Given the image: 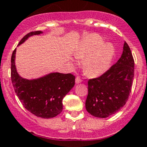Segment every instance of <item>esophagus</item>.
Here are the masks:
<instances>
[{"label": "esophagus", "instance_id": "1", "mask_svg": "<svg viewBox=\"0 0 147 147\" xmlns=\"http://www.w3.org/2000/svg\"><path fill=\"white\" fill-rule=\"evenodd\" d=\"M81 82H82V80L80 77H77L76 79H75V83H76L77 84H78V83H81Z\"/></svg>", "mask_w": 147, "mask_h": 147}]
</instances>
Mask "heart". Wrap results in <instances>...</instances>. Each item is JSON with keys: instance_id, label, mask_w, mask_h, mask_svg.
I'll return each mask as SVG.
<instances>
[{"instance_id": "obj_1", "label": "heart", "mask_w": 147, "mask_h": 147, "mask_svg": "<svg viewBox=\"0 0 147 147\" xmlns=\"http://www.w3.org/2000/svg\"><path fill=\"white\" fill-rule=\"evenodd\" d=\"M77 58L83 59V69L86 75L100 76L109 69L115 55L114 46L103 42L100 35L92 34L85 37L75 52Z\"/></svg>"}]
</instances>
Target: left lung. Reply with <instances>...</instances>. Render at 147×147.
Instances as JSON below:
<instances>
[{
    "mask_svg": "<svg viewBox=\"0 0 147 147\" xmlns=\"http://www.w3.org/2000/svg\"><path fill=\"white\" fill-rule=\"evenodd\" d=\"M134 78V59L125 42L121 56L107 72L88 80L86 111L98 118H106L126 104Z\"/></svg>",
    "mask_w": 147,
    "mask_h": 147,
    "instance_id": "obj_1",
    "label": "left lung"
}]
</instances>
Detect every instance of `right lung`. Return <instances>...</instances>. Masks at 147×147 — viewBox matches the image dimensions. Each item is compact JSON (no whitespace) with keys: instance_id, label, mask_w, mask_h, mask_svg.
<instances>
[{"instance_id":"1","label":"right lung","mask_w":147,"mask_h":147,"mask_svg":"<svg viewBox=\"0 0 147 147\" xmlns=\"http://www.w3.org/2000/svg\"><path fill=\"white\" fill-rule=\"evenodd\" d=\"M42 34L32 31L19 42L22 44L28 37ZM16 48L11 59V78L14 92L23 106L38 117L50 119L59 115L63 110L62 100L75 85V75L70 73L52 72L37 79L22 78L15 66Z\"/></svg>"}]
</instances>
